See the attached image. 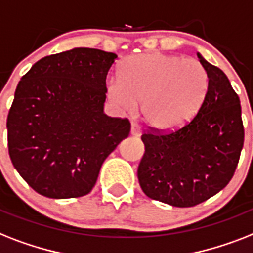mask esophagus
<instances>
[{"instance_id":"34e87169","label":"esophagus","mask_w":253,"mask_h":253,"mask_svg":"<svg viewBox=\"0 0 253 253\" xmlns=\"http://www.w3.org/2000/svg\"><path fill=\"white\" fill-rule=\"evenodd\" d=\"M140 132V127L137 126L136 123H131V135H132V136H139Z\"/></svg>"}]
</instances>
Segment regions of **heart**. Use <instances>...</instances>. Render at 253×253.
<instances>
[{"label": "heart", "mask_w": 253, "mask_h": 253, "mask_svg": "<svg viewBox=\"0 0 253 253\" xmlns=\"http://www.w3.org/2000/svg\"><path fill=\"white\" fill-rule=\"evenodd\" d=\"M209 78L199 61L161 52L132 55L121 63L120 78H109L106 91L114 104L133 110L157 130H173L199 112Z\"/></svg>", "instance_id": "obj_1"}]
</instances>
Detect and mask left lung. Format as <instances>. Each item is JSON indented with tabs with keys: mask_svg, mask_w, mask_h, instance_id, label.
I'll return each instance as SVG.
<instances>
[{
	"mask_svg": "<svg viewBox=\"0 0 253 253\" xmlns=\"http://www.w3.org/2000/svg\"><path fill=\"white\" fill-rule=\"evenodd\" d=\"M198 57L209 78L203 105L176 130L143 133L145 152L137 168L148 198L179 208L200 204L227 186L244 143L238 94L222 70Z\"/></svg>",
	"mask_w": 253,
	"mask_h": 253,
	"instance_id": "left-lung-1",
	"label": "left lung"
}]
</instances>
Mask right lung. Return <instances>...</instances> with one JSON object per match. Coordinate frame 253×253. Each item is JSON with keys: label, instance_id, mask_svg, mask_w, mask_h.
<instances>
[{"label": "right lung", "instance_id": "1", "mask_svg": "<svg viewBox=\"0 0 253 253\" xmlns=\"http://www.w3.org/2000/svg\"><path fill=\"white\" fill-rule=\"evenodd\" d=\"M116 59L100 49L74 48L41 58L20 79L6 123L9 155L42 196L89 194L102 162L128 136L127 118L104 113Z\"/></svg>", "mask_w": 253, "mask_h": 253}]
</instances>
